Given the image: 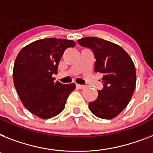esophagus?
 <instances>
[{
  "mask_svg": "<svg viewBox=\"0 0 153 153\" xmlns=\"http://www.w3.org/2000/svg\"><path fill=\"white\" fill-rule=\"evenodd\" d=\"M76 88H78V89H84V88H85V86L84 85H80V84H76Z\"/></svg>",
  "mask_w": 153,
  "mask_h": 153,
  "instance_id": "34e87169",
  "label": "esophagus"
}]
</instances>
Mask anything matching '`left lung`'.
I'll use <instances>...</instances> for the list:
<instances>
[{
  "label": "left lung",
  "instance_id": "1",
  "mask_svg": "<svg viewBox=\"0 0 153 153\" xmlns=\"http://www.w3.org/2000/svg\"><path fill=\"white\" fill-rule=\"evenodd\" d=\"M90 48L96 59L94 72L103 74L104 88L95 101L89 103L91 113L102 119L115 118L131 101L136 86L135 66L130 55L120 45L98 37L78 40Z\"/></svg>",
  "mask_w": 153,
  "mask_h": 153
}]
</instances>
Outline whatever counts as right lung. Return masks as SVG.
Returning <instances> with one entry per match:
<instances>
[{"instance_id": "1", "label": "right lung", "mask_w": 153, "mask_h": 153, "mask_svg": "<svg viewBox=\"0 0 153 153\" xmlns=\"http://www.w3.org/2000/svg\"><path fill=\"white\" fill-rule=\"evenodd\" d=\"M72 40L46 38L26 45L19 52L13 68L14 85L20 100L30 113L41 119L59 115L65 108L75 84L54 82V74Z\"/></svg>"}]
</instances>
